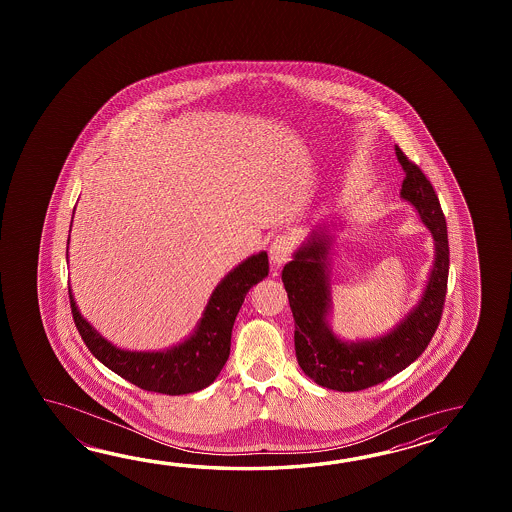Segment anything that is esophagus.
Returning <instances> with one entry per match:
<instances>
[{"instance_id": "esophagus-1", "label": "esophagus", "mask_w": 512, "mask_h": 512, "mask_svg": "<svg viewBox=\"0 0 512 512\" xmlns=\"http://www.w3.org/2000/svg\"><path fill=\"white\" fill-rule=\"evenodd\" d=\"M293 251V240L289 236H278L276 240L272 241L271 249H269V260H271L272 267H282L285 261L289 260Z\"/></svg>"}]
</instances>
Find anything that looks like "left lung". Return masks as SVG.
<instances>
[{
    "mask_svg": "<svg viewBox=\"0 0 512 512\" xmlns=\"http://www.w3.org/2000/svg\"><path fill=\"white\" fill-rule=\"evenodd\" d=\"M403 166L401 197L419 214L434 238V263L419 302L379 337L346 340L331 329V256L342 225H315L282 272L294 316V349L300 368L316 384L359 392L408 368L430 344L439 326L448 282L446 221L434 186L417 164L395 146Z\"/></svg>",
    "mask_w": 512,
    "mask_h": 512,
    "instance_id": "8db88e82",
    "label": "left lung"
}]
</instances>
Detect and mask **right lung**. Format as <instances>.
Masks as SVG:
<instances>
[{
  "label": "right lung",
  "instance_id": "add662e5",
  "mask_svg": "<svg viewBox=\"0 0 512 512\" xmlns=\"http://www.w3.org/2000/svg\"><path fill=\"white\" fill-rule=\"evenodd\" d=\"M75 216V210H73ZM71 232V230H69ZM69 245V240H67ZM69 251V247H67ZM69 256V254H66ZM269 276L267 252L252 254L221 278L208 298L194 331L170 348L131 351L117 348L102 337L80 313L69 287L71 313L89 351L106 368L146 392L183 395L203 390L216 381L230 355L234 320L252 285Z\"/></svg>",
  "mask_w": 512,
  "mask_h": 512
}]
</instances>
